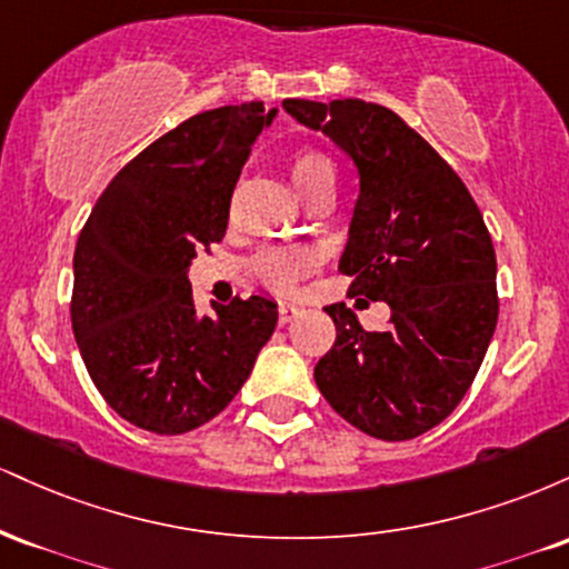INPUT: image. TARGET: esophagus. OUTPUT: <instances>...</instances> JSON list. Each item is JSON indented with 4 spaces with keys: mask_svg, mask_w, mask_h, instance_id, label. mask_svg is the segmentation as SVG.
<instances>
[{
    "mask_svg": "<svg viewBox=\"0 0 569 569\" xmlns=\"http://www.w3.org/2000/svg\"><path fill=\"white\" fill-rule=\"evenodd\" d=\"M305 312V307L302 305H297V302H283L278 307V321H280V326H286V323H291L293 318H299Z\"/></svg>",
    "mask_w": 569,
    "mask_h": 569,
    "instance_id": "1",
    "label": "esophagus"
}]
</instances>
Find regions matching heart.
Returning a JSON list of instances; mask_svg holds the SVG:
<instances>
[{
	"instance_id": "heart-1",
	"label": "heart",
	"mask_w": 569,
	"mask_h": 569,
	"mask_svg": "<svg viewBox=\"0 0 569 569\" xmlns=\"http://www.w3.org/2000/svg\"><path fill=\"white\" fill-rule=\"evenodd\" d=\"M289 176L291 184L297 187V192L305 200L310 194L321 192V189H335L337 181L335 162L326 158L323 152H316V149H302V152L293 154L289 162ZM312 264H316V259L302 248H270V251L259 253L253 270L259 272L264 283L276 286V289H291L299 278L312 270Z\"/></svg>"
}]
</instances>
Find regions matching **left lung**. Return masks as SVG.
Here are the masks:
<instances>
[{
	"mask_svg": "<svg viewBox=\"0 0 569 569\" xmlns=\"http://www.w3.org/2000/svg\"><path fill=\"white\" fill-rule=\"evenodd\" d=\"M283 109L356 166L339 270L352 278L350 293L390 307L380 331L363 329L342 302L326 307L337 339L318 361L316 385L363 433L415 439L452 415L492 342V238L460 176L396 112L361 98H286Z\"/></svg>",
	"mask_w": 569,
	"mask_h": 569,
	"instance_id": "1",
	"label": "left lung"
}]
</instances>
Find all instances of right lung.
I'll list each match as a JSON object with an SVG mask.
<instances>
[{
	"mask_svg": "<svg viewBox=\"0 0 569 569\" xmlns=\"http://www.w3.org/2000/svg\"><path fill=\"white\" fill-rule=\"evenodd\" d=\"M262 101L189 117L109 181L74 251L71 329L103 401L122 420L176 436L238 396L278 323L270 297L194 310L189 264L219 243Z\"/></svg>",
	"mask_w": 569,
	"mask_h": 569,
	"instance_id": "right-lung-1",
	"label": "right lung"
}]
</instances>
